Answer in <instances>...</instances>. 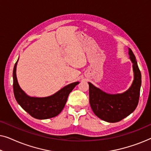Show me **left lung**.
<instances>
[{"label": "left lung", "instance_id": "left-lung-1", "mask_svg": "<svg viewBox=\"0 0 151 151\" xmlns=\"http://www.w3.org/2000/svg\"><path fill=\"white\" fill-rule=\"evenodd\" d=\"M129 58L133 63L134 79L128 90L122 93L110 94L93 84L89 85V103L95 115L107 122H117L133 112L138 104L142 84L141 73L135 56L129 48Z\"/></svg>", "mask_w": 151, "mask_h": 151}]
</instances>
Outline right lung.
I'll use <instances>...</instances> for the list:
<instances>
[{
    "instance_id": "add662e5",
    "label": "right lung",
    "mask_w": 151,
    "mask_h": 151,
    "mask_svg": "<svg viewBox=\"0 0 151 151\" xmlns=\"http://www.w3.org/2000/svg\"><path fill=\"white\" fill-rule=\"evenodd\" d=\"M18 61V59L14 67L13 88L14 96L18 104L31 116L36 119H46L57 116L65 107L69 93L79 84V82L66 85L51 96L42 98L29 96L18 84L16 77Z\"/></svg>"
}]
</instances>
